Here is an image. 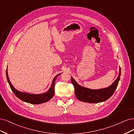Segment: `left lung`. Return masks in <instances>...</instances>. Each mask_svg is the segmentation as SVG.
Here are the masks:
<instances>
[{
    "label": "left lung",
    "mask_w": 134,
    "mask_h": 134,
    "mask_svg": "<svg viewBox=\"0 0 134 134\" xmlns=\"http://www.w3.org/2000/svg\"><path fill=\"white\" fill-rule=\"evenodd\" d=\"M121 76V68L119 76L109 87L100 90H91L82 87L71 77V82L74 86L75 95L77 99L85 102L98 103L105 101L114 94L118 87Z\"/></svg>",
    "instance_id": "obj_1"
}]
</instances>
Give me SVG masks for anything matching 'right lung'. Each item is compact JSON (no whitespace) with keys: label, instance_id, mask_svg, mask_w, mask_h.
Wrapping results in <instances>:
<instances>
[{"label":"right lung","instance_id":"obj_1","mask_svg":"<svg viewBox=\"0 0 134 134\" xmlns=\"http://www.w3.org/2000/svg\"><path fill=\"white\" fill-rule=\"evenodd\" d=\"M60 74L57 75L54 77V79L53 80L52 82V85L51 86L49 90L47 92L42 93V94H29V93L22 92L16 90L10 83L9 77H8L7 70L6 72L7 81L8 82V83H9L11 90L15 94V95L17 97L19 98L21 101L31 103V104H40V103L47 102L53 97L54 94L55 81L56 79H57V77Z\"/></svg>","mask_w":134,"mask_h":134}]
</instances>
